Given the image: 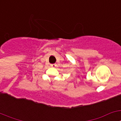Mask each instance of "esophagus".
<instances>
[{
	"label": "esophagus",
	"instance_id": "esophagus-1",
	"mask_svg": "<svg viewBox=\"0 0 121 121\" xmlns=\"http://www.w3.org/2000/svg\"><path fill=\"white\" fill-rule=\"evenodd\" d=\"M51 66H52V67H56V64H51Z\"/></svg>",
	"mask_w": 121,
	"mask_h": 121
}]
</instances>
